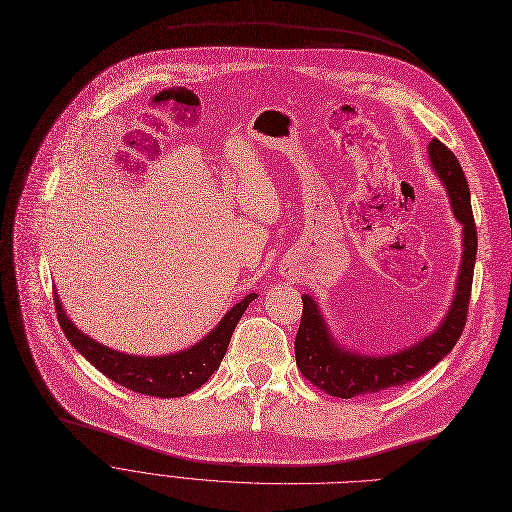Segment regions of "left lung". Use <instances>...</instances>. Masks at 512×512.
<instances>
[{
    "label": "left lung",
    "mask_w": 512,
    "mask_h": 512,
    "mask_svg": "<svg viewBox=\"0 0 512 512\" xmlns=\"http://www.w3.org/2000/svg\"><path fill=\"white\" fill-rule=\"evenodd\" d=\"M429 158L437 177L444 181L448 189L454 216L462 225V248L465 250H462L456 296L450 312L437 331L421 339L417 346H410L398 354L375 358L339 348L329 335L323 314L316 308L314 300L302 296L304 308L294 344L296 362L302 375L329 396H369L423 377L444 356H448L467 325L477 254V229L471 210V193L462 166L452 150H448V145H444L440 139H431Z\"/></svg>",
    "instance_id": "8db88e82"
}]
</instances>
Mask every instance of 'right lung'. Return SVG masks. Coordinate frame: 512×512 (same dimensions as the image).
<instances>
[{
  "label": "right lung",
  "instance_id": "obj_1",
  "mask_svg": "<svg viewBox=\"0 0 512 512\" xmlns=\"http://www.w3.org/2000/svg\"><path fill=\"white\" fill-rule=\"evenodd\" d=\"M256 298V294H250L243 298L239 304H235L200 344H196L189 350H183L179 354L170 356H131L116 352L112 348H106L97 344L95 339L81 333L72 321H68L66 312L62 310V304L58 296L54 294V306L58 312V323L68 337V342L75 346L93 367L104 373L108 379L116 381L131 392L156 396V398H179L191 394L193 389L202 387L210 375L221 364L231 335L235 331V325L239 323L241 314L246 312L248 304Z\"/></svg>",
  "mask_w": 512,
  "mask_h": 512
}]
</instances>
